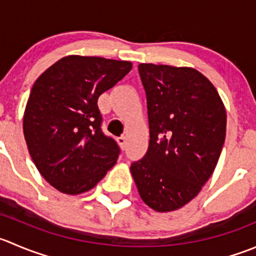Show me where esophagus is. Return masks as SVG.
I'll list each match as a JSON object with an SVG mask.
<instances>
[{"label": "esophagus", "instance_id": "1", "mask_svg": "<svg viewBox=\"0 0 256 256\" xmlns=\"http://www.w3.org/2000/svg\"><path fill=\"white\" fill-rule=\"evenodd\" d=\"M118 142L120 144L121 148H126V138H125V136H120V138H118Z\"/></svg>", "mask_w": 256, "mask_h": 256}]
</instances>
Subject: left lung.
<instances>
[{
    "label": "left lung",
    "mask_w": 256,
    "mask_h": 256,
    "mask_svg": "<svg viewBox=\"0 0 256 256\" xmlns=\"http://www.w3.org/2000/svg\"><path fill=\"white\" fill-rule=\"evenodd\" d=\"M150 141L131 174L146 205L160 212L194 199L214 172L226 132L216 88L190 68L141 64Z\"/></svg>",
    "instance_id": "1"
}]
</instances>
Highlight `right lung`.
Returning <instances> with one entry per match:
<instances>
[{
  "instance_id": "obj_1",
  "label": "right lung",
  "mask_w": 256,
  "mask_h": 256,
  "mask_svg": "<svg viewBox=\"0 0 256 256\" xmlns=\"http://www.w3.org/2000/svg\"><path fill=\"white\" fill-rule=\"evenodd\" d=\"M131 68L128 61L72 54L34 84L24 116V140L40 174L64 194L88 191L118 161L120 148L104 134L98 100Z\"/></svg>"
}]
</instances>
